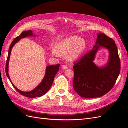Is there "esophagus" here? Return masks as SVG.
Wrapping results in <instances>:
<instances>
[{"label": "esophagus", "mask_w": 128, "mask_h": 128, "mask_svg": "<svg viewBox=\"0 0 128 128\" xmlns=\"http://www.w3.org/2000/svg\"><path fill=\"white\" fill-rule=\"evenodd\" d=\"M62 68H63V69H67V68H68V66H67V65L64 64V65L62 66Z\"/></svg>", "instance_id": "1"}]
</instances>
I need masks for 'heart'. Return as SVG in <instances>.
<instances>
[{"mask_svg":"<svg viewBox=\"0 0 128 128\" xmlns=\"http://www.w3.org/2000/svg\"><path fill=\"white\" fill-rule=\"evenodd\" d=\"M86 49V44L80 37L73 36L62 40L52 50L54 56H66L67 59L72 61L78 58Z\"/></svg>","mask_w":128,"mask_h":128,"instance_id":"1","label":"heart"}]
</instances>
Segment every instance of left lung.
I'll use <instances>...</instances> for the list:
<instances>
[{"label": "left lung", "mask_w": 128, "mask_h": 128, "mask_svg": "<svg viewBox=\"0 0 128 128\" xmlns=\"http://www.w3.org/2000/svg\"><path fill=\"white\" fill-rule=\"evenodd\" d=\"M101 47L109 51V60L105 66L98 68L93 62L96 52ZM73 88L83 98L102 96L113 88L119 75L121 62L114 40L105 34H98L96 45L73 66Z\"/></svg>", "instance_id": "1"}]
</instances>
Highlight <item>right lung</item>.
Instances as JSON below:
<instances>
[{"label": "right lung", "mask_w": 128, "mask_h": 128, "mask_svg": "<svg viewBox=\"0 0 128 128\" xmlns=\"http://www.w3.org/2000/svg\"><path fill=\"white\" fill-rule=\"evenodd\" d=\"M34 36L32 31L28 30V31H25V32H22L20 36H18L17 37L14 38V40H13L12 42V43L9 48L8 56H7V59L6 64L5 72H6V75L7 77L8 78V79L10 80V83L13 85V86L15 88V90H16L19 94H20L22 96H26V97L34 98L39 97V96H43L48 91L50 88H51V86L52 85L53 80H54V78L56 75V74L58 70H59L60 64L48 66L46 67V72H45V74L44 78L42 79V81L40 83V84L38 85L35 88H34L33 90L29 92H24V91H22L20 90H18V88H17L16 87H15L14 86V85L12 83V82L8 73V63H9V60H10V55L11 50L13 48V46L15 45V44L17 42H18L20 40V39H21V38L26 37L27 36Z\"/></svg>", "instance_id": "add662e5"}]
</instances>
